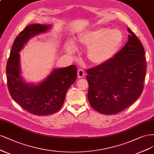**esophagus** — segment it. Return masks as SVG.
<instances>
[{
    "label": "esophagus",
    "instance_id": "1",
    "mask_svg": "<svg viewBox=\"0 0 154 154\" xmlns=\"http://www.w3.org/2000/svg\"><path fill=\"white\" fill-rule=\"evenodd\" d=\"M84 75V72L82 70V69H80V70H78L77 72V77L79 79H81L82 77H83V76Z\"/></svg>",
    "mask_w": 154,
    "mask_h": 154
}]
</instances>
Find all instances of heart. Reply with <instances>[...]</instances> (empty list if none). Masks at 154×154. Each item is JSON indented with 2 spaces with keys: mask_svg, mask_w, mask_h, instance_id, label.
Returning a JSON list of instances; mask_svg holds the SVG:
<instances>
[{
  "mask_svg": "<svg viewBox=\"0 0 154 154\" xmlns=\"http://www.w3.org/2000/svg\"><path fill=\"white\" fill-rule=\"evenodd\" d=\"M123 41V34L118 29H111L101 27L88 31L77 38V43L90 47L88 56L95 64H103L111 59ZM74 44L70 42L67 44V50L72 52Z\"/></svg>",
  "mask_w": 154,
  "mask_h": 154,
  "instance_id": "heart-1",
  "label": "heart"
}]
</instances>
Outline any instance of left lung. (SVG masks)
<instances>
[{"instance_id":"8db88e82","label":"left lung","mask_w":154,"mask_h":154,"mask_svg":"<svg viewBox=\"0 0 154 154\" xmlns=\"http://www.w3.org/2000/svg\"><path fill=\"white\" fill-rule=\"evenodd\" d=\"M128 42L105 63L86 70L88 98L98 112L111 115L125 109L140 97L146 64L141 42L129 28Z\"/></svg>"}]
</instances>
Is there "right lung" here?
<instances>
[{"mask_svg":"<svg viewBox=\"0 0 154 154\" xmlns=\"http://www.w3.org/2000/svg\"><path fill=\"white\" fill-rule=\"evenodd\" d=\"M51 25L31 24L14 41L6 66L8 90L12 98L25 110L38 116L54 114L62 107L66 94L77 79V67L54 68L37 84L26 82L21 75L19 52L31 38L48 31Z\"/></svg>","mask_w":154,"mask_h":154,"instance_id":"obj_1","label":"right lung"}]
</instances>
